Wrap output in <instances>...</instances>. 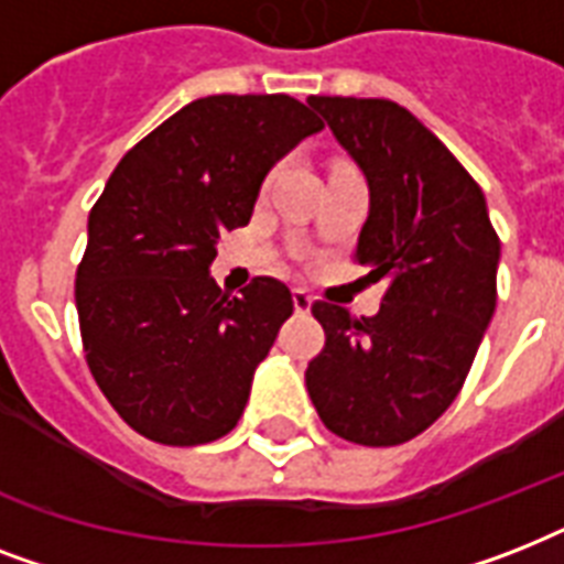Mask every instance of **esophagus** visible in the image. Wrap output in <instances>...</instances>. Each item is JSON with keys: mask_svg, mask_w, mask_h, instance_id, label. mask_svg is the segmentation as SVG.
I'll list each match as a JSON object with an SVG mask.
<instances>
[{"mask_svg": "<svg viewBox=\"0 0 564 564\" xmlns=\"http://www.w3.org/2000/svg\"><path fill=\"white\" fill-rule=\"evenodd\" d=\"M292 304H295V313H310L313 295L307 290H292Z\"/></svg>", "mask_w": 564, "mask_h": 564, "instance_id": "esophagus-1", "label": "esophagus"}]
</instances>
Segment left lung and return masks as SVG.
<instances>
[{
	"mask_svg": "<svg viewBox=\"0 0 564 564\" xmlns=\"http://www.w3.org/2000/svg\"><path fill=\"white\" fill-rule=\"evenodd\" d=\"M369 184L357 263L389 281L371 318L316 301L325 348L304 371L336 436L410 442L454 403L498 301L500 239L486 198L430 128L389 99L310 96Z\"/></svg>",
	"mask_w": 564,
	"mask_h": 564,
	"instance_id": "8db88e82",
	"label": "left lung"
}]
</instances>
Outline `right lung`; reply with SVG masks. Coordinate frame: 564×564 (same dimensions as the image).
I'll list each match as a JSON object with an SVG mask.
<instances>
[{"label":"right lung","mask_w":564,"mask_h":564,"mask_svg":"<svg viewBox=\"0 0 564 564\" xmlns=\"http://www.w3.org/2000/svg\"><path fill=\"white\" fill-rule=\"evenodd\" d=\"M322 128L283 93L195 99L119 161L93 204L75 274L84 354L140 436L189 447L237 427L292 292L274 278L221 292L216 242L248 225L269 170Z\"/></svg>","instance_id":"1"}]
</instances>
